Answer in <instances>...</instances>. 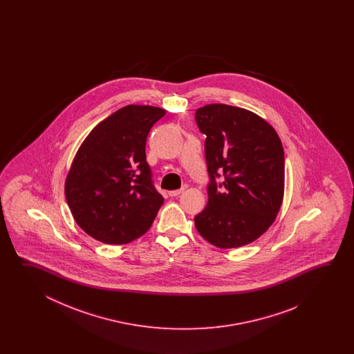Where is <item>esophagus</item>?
Returning a JSON list of instances; mask_svg holds the SVG:
<instances>
[{
	"mask_svg": "<svg viewBox=\"0 0 354 354\" xmlns=\"http://www.w3.org/2000/svg\"><path fill=\"white\" fill-rule=\"evenodd\" d=\"M186 188H187V186H183V187L180 188V189H174V191H169V192H168V195L172 196V197H174V196L180 195V194H182V192H183V191H185Z\"/></svg>",
	"mask_w": 354,
	"mask_h": 354,
	"instance_id": "esophagus-1",
	"label": "esophagus"
}]
</instances>
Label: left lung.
I'll use <instances>...</instances> for the list:
<instances>
[{
	"instance_id": "1",
	"label": "left lung",
	"mask_w": 354,
	"mask_h": 354,
	"mask_svg": "<svg viewBox=\"0 0 354 354\" xmlns=\"http://www.w3.org/2000/svg\"><path fill=\"white\" fill-rule=\"evenodd\" d=\"M195 119L206 136L210 177L209 201L195 216L196 229L218 248L247 245L267 232L282 205L285 153L281 139L261 116L235 106H203L196 110Z\"/></svg>"
}]
</instances>
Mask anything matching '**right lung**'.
Here are the masks:
<instances>
[{
	"instance_id": "1",
	"label": "right lung",
	"mask_w": 354,
	"mask_h": 354,
	"mask_svg": "<svg viewBox=\"0 0 354 354\" xmlns=\"http://www.w3.org/2000/svg\"><path fill=\"white\" fill-rule=\"evenodd\" d=\"M166 115L128 105L92 129L75 154L64 194L75 223L105 244H127L149 230L165 198L153 185L145 144Z\"/></svg>"
}]
</instances>
